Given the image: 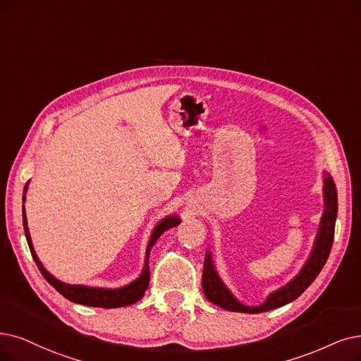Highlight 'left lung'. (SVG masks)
I'll return each instance as SVG.
<instances>
[{"label":"left lung","instance_id":"1","mask_svg":"<svg viewBox=\"0 0 361 361\" xmlns=\"http://www.w3.org/2000/svg\"><path fill=\"white\" fill-rule=\"evenodd\" d=\"M323 200H324V210L319 225V233L315 235L312 250L307 259L304 267L296 276L280 289L271 292L267 299L261 305H244L240 302L233 292H231L222 279L219 277L218 271L214 268V262L212 257V252L206 250L204 257V268H203V279H201V284H203V292L206 298L213 302L214 305H218L224 310L234 311V312H247V314H257L265 312L274 308H280L289 302L295 300L304 293L308 286L317 279L322 268L324 267L331 244H334V235H335V222L338 216V191L336 185L331 179L329 173L324 171L323 179Z\"/></svg>","mask_w":361,"mask_h":361}]
</instances>
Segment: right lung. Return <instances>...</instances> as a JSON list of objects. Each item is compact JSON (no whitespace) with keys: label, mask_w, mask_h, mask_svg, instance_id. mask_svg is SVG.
Instances as JSON below:
<instances>
[{"label":"right lung","mask_w":361,"mask_h":361,"mask_svg":"<svg viewBox=\"0 0 361 361\" xmlns=\"http://www.w3.org/2000/svg\"><path fill=\"white\" fill-rule=\"evenodd\" d=\"M27 185L30 182H26L25 188H23V203L26 200V191H27ZM22 213H23V226H25V237L27 241V246H30L31 255L34 257V261L39 269V272L44 277L54 289L59 292L62 296L69 299L71 302H75V304H81L85 307H99V308H118V307H127L132 305L142 296L145 295V290L148 289L149 284V253L151 249L154 247V244L157 240L161 237L164 231L175 228L180 224V218L178 214H169L166 218H163L160 222H158L152 231L151 238L148 241L147 246V253H145V262H143V269L140 272V276L133 280L132 283H128L123 287H115V289H105V287H90V286H84V284H68L61 280H57L53 277L51 274L44 268V265L41 264L38 259L35 249L32 246V240L30 234V228H27V221H26V213H25V206H22Z\"/></svg>","instance_id":"right-lung-1"}]
</instances>
